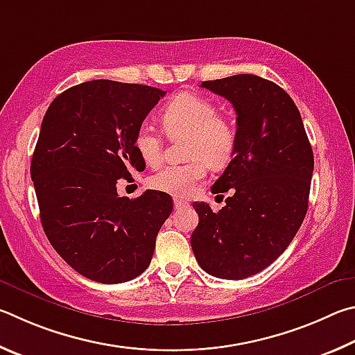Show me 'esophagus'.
I'll return each instance as SVG.
<instances>
[{
	"label": "esophagus",
	"instance_id": "1",
	"mask_svg": "<svg viewBox=\"0 0 355 355\" xmlns=\"http://www.w3.org/2000/svg\"><path fill=\"white\" fill-rule=\"evenodd\" d=\"M185 206H189V202L185 200H179V198L174 200V209H181V207H185Z\"/></svg>",
	"mask_w": 355,
	"mask_h": 355
}]
</instances>
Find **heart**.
Segmentation results:
<instances>
[{"label":"heart","mask_w":355,"mask_h":355,"mask_svg":"<svg viewBox=\"0 0 355 355\" xmlns=\"http://www.w3.org/2000/svg\"><path fill=\"white\" fill-rule=\"evenodd\" d=\"M216 105L210 99L182 93L165 105L160 123L168 135H189L187 155L182 165H166L149 178L153 189L173 196H190L207 176L209 164L225 166L237 148V129L227 118L216 115ZM134 148L149 166L162 160V140L151 124L143 123L135 130Z\"/></svg>","instance_id":"obj_1"}]
</instances>
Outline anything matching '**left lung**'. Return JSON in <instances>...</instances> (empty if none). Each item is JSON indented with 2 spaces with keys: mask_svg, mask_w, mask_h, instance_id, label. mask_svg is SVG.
Masks as SVG:
<instances>
[{
  "mask_svg": "<svg viewBox=\"0 0 355 355\" xmlns=\"http://www.w3.org/2000/svg\"><path fill=\"white\" fill-rule=\"evenodd\" d=\"M201 87L231 101L237 112V148L212 185L226 206L214 212L195 202L200 216L191 250L215 277L245 279L287 250L307 214L313 151L293 99L256 74L204 80Z\"/></svg>",
  "mask_w": 355,
  "mask_h": 355,
  "instance_id": "left-lung-1",
  "label": "left lung"
}]
</instances>
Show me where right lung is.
I'll return each mask as SVG.
<instances>
[{
  "mask_svg": "<svg viewBox=\"0 0 355 355\" xmlns=\"http://www.w3.org/2000/svg\"><path fill=\"white\" fill-rule=\"evenodd\" d=\"M166 92L96 79L62 92L43 116L31 160L49 243L84 277L121 284L148 268L170 216L168 193L118 196L120 179L145 170L134 135Z\"/></svg>",
  "mask_w": 355,
  "mask_h": 355,
  "instance_id": "obj_1",
  "label": "right lung"
}]
</instances>
